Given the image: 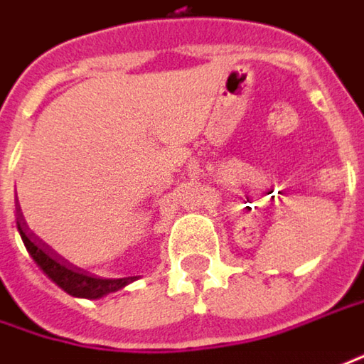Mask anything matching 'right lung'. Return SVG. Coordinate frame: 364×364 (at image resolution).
<instances>
[{"instance_id": "1", "label": "right lung", "mask_w": 364, "mask_h": 364, "mask_svg": "<svg viewBox=\"0 0 364 364\" xmlns=\"http://www.w3.org/2000/svg\"><path fill=\"white\" fill-rule=\"evenodd\" d=\"M18 230H20V236L24 240L26 250L30 252V257L42 269V273L48 277L50 281H55L63 291H67L73 297L100 299V297H105L109 293L124 289L128 283H132V281L138 279V277L103 279V277L89 275V273L81 271V269H75L71 264H67L65 261H58L46 246L42 245L40 240H36L32 234L26 232L22 220L18 222Z\"/></svg>"}]
</instances>
